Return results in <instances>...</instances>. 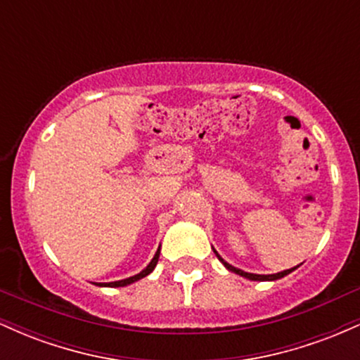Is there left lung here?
<instances>
[{"mask_svg": "<svg viewBox=\"0 0 360 360\" xmlns=\"http://www.w3.org/2000/svg\"><path fill=\"white\" fill-rule=\"evenodd\" d=\"M213 252L214 254H217V257L221 260V264L223 266L226 267V269L229 271H232V272H235V274H238V276H242V278H247V279H250V281H276V279H281V278H284V276H288L289 272H292L296 269V267H291V269H286V271H283V272H278V274H252V272H245V271H242V269H237V267H233V266H230L229 262H225V260H223L221 257H220V254H218L217 250L213 249Z\"/></svg>", "mask_w": 360, "mask_h": 360, "instance_id": "1", "label": "left lung"}]
</instances>
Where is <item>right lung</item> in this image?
<instances>
[{
	"label": "right lung",
	"mask_w": 360,
	"mask_h": 360,
	"mask_svg": "<svg viewBox=\"0 0 360 360\" xmlns=\"http://www.w3.org/2000/svg\"><path fill=\"white\" fill-rule=\"evenodd\" d=\"M159 254H160V247H159V249H157L155 255H154V259L150 260V264H148V266H147L146 269H143L142 272H139V274L131 276V278H128V279L115 281V283H100V286H108V288H122V286H127V284H131V283H135V281H139V279L146 278V276H148V274H150L152 271L155 269V266H157V260H159Z\"/></svg>",
	"instance_id": "1"
}]
</instances>
